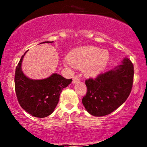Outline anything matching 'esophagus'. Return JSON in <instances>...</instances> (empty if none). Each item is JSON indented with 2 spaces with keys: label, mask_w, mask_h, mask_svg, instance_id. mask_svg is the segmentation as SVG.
I'll use <instances>...</instances> for the list:
<instances>
[{
  "label": "esophagus",
  "mask_w": 147,
  "mask_h": 147,
  "mask_svg": "<svg viewBox=\"0 0 147 147\" xmlns=\"http://www.w3.org/2000/svg\"><path fill=\"white\" fill-rule=\"evenodd\" d=\"M79 81V77L78 76H75L73 77V80H72V84H75L77 82H78Z\"/></svg>",
  "instance_id": "1"
}]
</instances>
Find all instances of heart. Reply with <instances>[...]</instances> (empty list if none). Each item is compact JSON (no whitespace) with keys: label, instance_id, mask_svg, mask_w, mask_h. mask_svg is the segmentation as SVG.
I'll use <instances>...</instances> for the list:
<instances>
[{"label":"heart","instance_id":"obj_1","mask_svg":"<svg viewBox=\"0 0 147 147\" xmlns=\"http://www.w3.org/2000/svg\"><path fill=\"white\" fill-rule=\"evenodd\" d=\"M67 65L85 67L88 76L94 77L102 72L109 61V54L95 46H86L73 50L67 57Z\"/></svg>","mask_w":147,"mask_h":147}]
</instances>
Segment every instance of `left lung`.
I'll use <instances>...</instances> for the list:
<instances>
[{"label": "left lung", "mask_w": 147, "mask_h": 147, "mask_svg": "<svg viewBox=\"0 0 147 147\" xmlns=\"http://www.w3.org/2000/svg\"><path fill=\"white\" fill-rule=\"evenodd\" d=\"M122 63L95 79L86 80L87 92L82 103L92 115L102 117L111 113L129 96L133 86L134 68L128 58H124Z\"/></svg>", "instance_id": "left-lung-1"}]
</instances>
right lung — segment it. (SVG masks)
I'll use <instances>...</instances> for the list:
<instances>
[{
	"label": "right lung",
	"mask_w": 147,
	"mask_h": 147,
	"mask_svg": "<svg viewBox=\"0 0 147 147\" xmlns=\"http://www.w3.org/2000/svg\"><path fill=\"white\" fill-rule=\"evenodd\" d=\"M51 43L45 41L41 43ZM23 55L15 72V91L18 103L28 113L36 117H46L51 115L59 100L61 92L72 82L61 75L53 73L43 79H32L23 73L21 68Z\"/></svg>",
	"instance_id": "right-lung-1"
}]
</instances>
